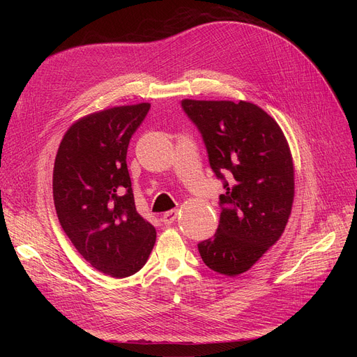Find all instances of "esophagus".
<instances>
[{
    "label": "esophagus",
    "instance_id": "34e87169",
    "mask_svg": "<svg viewBox=\"0 0 357 357\" xmlns=\"http://www.w3.org/2000/svg\"><path fill=\"white\" fill-rule=\"evenodd\" d=\"M176 215H178V210L166 211V213L162 215V221L166 224V226H169V224H172V222L176 220Z\"/></svg>",
    "mask_w": 357,
    "mask_h": 357
}]
</instances>
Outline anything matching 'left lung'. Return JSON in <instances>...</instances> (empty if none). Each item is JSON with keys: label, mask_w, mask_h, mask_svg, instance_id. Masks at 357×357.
<instances>
[{"label": "left lung", "mask_w": 357, "mask_h": 357, "mask_svg": "<svg viewBox=\"0 0 357 357\" xmlns=\"http://www.w3.org/2000/svg\"><path fill=\"white\" fill-rule=\"evenodd\" d=\"M182 108L201 131L210 166L226 190L217 233L199 243V255L214 272L245 273L280 238L291 215L295 178L287 137L249 101L186 98Z\"/></svg>", "instance_id": "obj_1"}]
</instances>
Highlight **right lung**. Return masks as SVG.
Returning <instances> with one entry per match:
<instances>
[{
    "mask_svg": "<svg viewBox=\"0 0 357 357\" xmlns=\"http://www.w3.org/2000/svg\"><path fill=\"white\" fill-rule=\"evenodd\" d=\"M149 102L112 107L75 121L53 167L59 222L88 264L112 278L139 272L153 250L156 230L136 210L127 147Z\"/></svg>",
    "mask_w": 357,
    "mask_h": 357,
    "instance_id": "add662e5",
    "label": "right lung"
}]
</instances>
